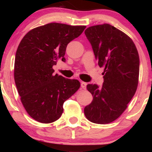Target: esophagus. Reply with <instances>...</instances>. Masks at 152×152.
I'll list each match as a JSON object with an SVG mask.
<instances>
[{
  "label": "esophagus",
  "mask_w": 152,
  "mask_h": 152,
  "mask_svg": "<svg viewBox=\"0 0 152 152\" xmlns=\"http://www.w3.org/2000/svg\"><path fill=\"white\" fill-rule=\"evenodd\" d=\"M86 85H87V83H86V82L81 81V87L82 88H83V89H86Z\"/></svg>",
  "instance_id": "1"
}]
</instances>
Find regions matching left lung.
I'll return each instance as SVG.
<instances>
[{
  "label": "left lung",
  "mask_w": 152,
  "mask_h": 152,
  "mask_svg": "<svg viewBox=\"0 0 152 152\" xmlns=\"http://www.w3.org/2000/svg\"><path fill=\"white\" fill-rule=\"evenodd\" d=\"M84 33L99 66L104 68L102 86L87 85L93 101L84 108V114L93 123L109 124L121 116L136 93L139 53L129 36L108 23L91 26Z\"/></svg>",
  "instance_id": "left-lung-1"
}]
</instances>
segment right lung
Here are the masks:
<instances>
[{"label":"right lung","instance_id":"right-lung-1","mask_svg":"<svg viewBox=\"0 0 152 152\" xmlns=\"http://www.w3.org/2000/svg\"><path fill=\"white\" fill-rule=\"evenodd\" d=\"M85 26L50 23L25 35L15 53L14 79L23 105L31 117L49 124L61 116L63 104L76 92L80 82L53 74L58 60L65 61L68 43Z\"/></svg>","mask_w":152,"mask_h":152}]
</instances>
